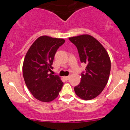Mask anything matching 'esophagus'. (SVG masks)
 <instances>
[{
    "label": "esophagus",
    "instance_id": "1",
    "mask_svg": "<svg viewBox=\"0 0 130 130\" xmlns=\"http://www.w3.org/2000/svg\"><path fill=\"white\" fill-rule=\"evenodd\" d=\"M70 76H64V78H65V80H68L70 79Z\"/></svg>",
    "mask_w": 130,
    "mask_h": 130
}]
</instances>
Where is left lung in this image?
Here are the masks:
<instances>
[{
	"label": "left lung",
	"instance_id": "8db88e82",
	"mask_svg": "<svg viewBox=\"0 0 130 130\" xmlns=\"http://www.w3.org/2000/svg\"><path fill=\"white\" fill-rule=\"evenodd\" d=\"M69 40L76 46L80 62L87 65L79 84L74 88V92L81 99H93L108 83L111 71L109 56L102 44L91 35L70 37Z\"/></svg>",
	"mask_w": 130,
	"mask_h": 130
}]
</instances>
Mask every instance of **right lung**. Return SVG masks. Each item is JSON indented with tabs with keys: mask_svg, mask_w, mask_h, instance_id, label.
<instances>
[{
	"mask_svg": "<svg viewBox=\"0 0 130 130\" xmlns=\"http://www.w3.org/2000/svg\"><path fill=\"white\" fill-rule=\"evenodd\" d=\"M62 38L46 35L38 37L26 53L22 73L27 87L36 99L50 102L56 99L63 83L60 77L51 74L55 54L65 43Z\"/></svg>",
	"mask_w": 130,
	"mask_h": 130,
	"instance_id": "1",
	"label": "right lung"
}]
</instances>
